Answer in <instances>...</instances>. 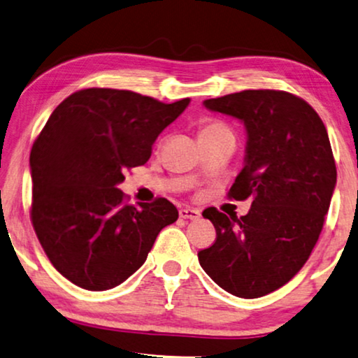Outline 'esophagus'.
I'll return each mask as SVG.
<instances>
[{"label":"esophagus","mask_w":358,"mask_h":358,"mask_svg":"<svg viewBox=\"0 0 358 358\" xmlns=\"http://www.w3.org/2000/svg\"><path fill=\"white\" fill-rule=\"evenodd\" d=\"M179 216L182 219H190V221H196L200 217V211L195 210V208H182L179 211Z\"/></svg>","instance_id":"34e87169"}]
</instances>
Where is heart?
<instances>
[{"label": "heart", "instance_id": "obj_1", "mask_svg": "<svg viewBox=\"0 0 358 358\" xmlns=\"http://www.w3.org/2000/svg\"><path fill=\"white\" fill-rule=\"evenodd\" d=\"M225 128L219 123H208L200 129V134H208V133H217V131H224Z\"/></svg>", "mask_w": 358, "mask_h": 358}]
</instances>
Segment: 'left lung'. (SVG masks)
<instances>
[{
	"label": "left lung",
	"instance_id": "obj_1",
	"mask_svg": "<svg viewBox=\"0 0 358 358\" xmlns=\"http://www.w3.org/2000/svg\"><path fill=\"white\" fill-rule=\"evenodd\" d=\"M245 126L243 169L229 195L251 198L246 216L203 211L217 238L198 261L227 293L266 296L301 271L322 232L336 187V164L323 122L285 91L248 90L203 101Z\"/></svg>",
	"mask_w": 358,
	"mask_h": 358
}]
</instances>
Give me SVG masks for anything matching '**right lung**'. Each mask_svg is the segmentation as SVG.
Segmentation results:
<instances>
[{"label": "right lung", "instance_id": "1", "mask_svg": "<svg viewBox=\"0 0 358 358\" xmlns=\"http://www.w3.org/2000/svg\"><path fill=\"white\" fill-rule=\"evenodd\" d=\"M190 103L90 87L59 103L30 153L31 222L52 266L76 287L106 291L145 262L179 213L166 198L131 206L117 189Z\"/></svg>", "mask_w": 358, "mask_h": 358}]
</instances>
